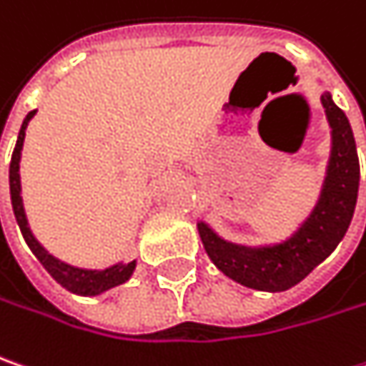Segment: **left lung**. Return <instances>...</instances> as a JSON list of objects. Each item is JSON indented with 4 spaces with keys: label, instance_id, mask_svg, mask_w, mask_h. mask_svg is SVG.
I'll return each mask as SVG.
<instances>
[{
    "label": "left lung",
    "instance_id": "obj_1",
    "mask_svg": "<svg viewBox=\"0 0 366 366\" xmlns=\"http://www.w3.org/2000/svg\"><path fill=\"white\" fill-rule=\"evenodd\" d=\"M317 84L325 86L323 80ZM321 104L332 136L330 158L320 195L297 229L276 243L247 245L224 239L206 220H197V232L212 264L241 286L264 292L297 286L332 255L350 227L360 181L357 142L350 121L325 88Z\"/></svg>",
    "mask_w": 366,
    "mask_h": 366
}]
</instances>
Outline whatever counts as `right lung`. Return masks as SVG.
<instances>
[{
    "label": "right lung",
    "mask_w": 366,
    "mask_h": 366,
    "mask_svg": "<svg viewBox=\"0 0 366 366\" xmlns=\"http://www.w3.org/2000/svg\"><path fill=\"white\" fill-rule=\"evenodd\" d=\"M36 115V111H30L26 119L22 121V127L18 132V139H16V148L11 154V162H9V195H11V208H14V216L16 222L20 227V232L30 247V251L36 255V259L43 264L46 272L53 276L55 282H59L65 290L80 295V297H97L102 295L119 284L127 282L136 269V259L125 264V262H117V264L102 267V269H94V267H78V265L61 262L59 257H55L53 253H49L45 247L36 241V237L32 234V230L28 227L26 212H24V202H22V185H20V158H22V146H24V136H26V127L30 119Z\"/></svg>",
    "instance_id": "right-lung-1"
}]
</instances>
